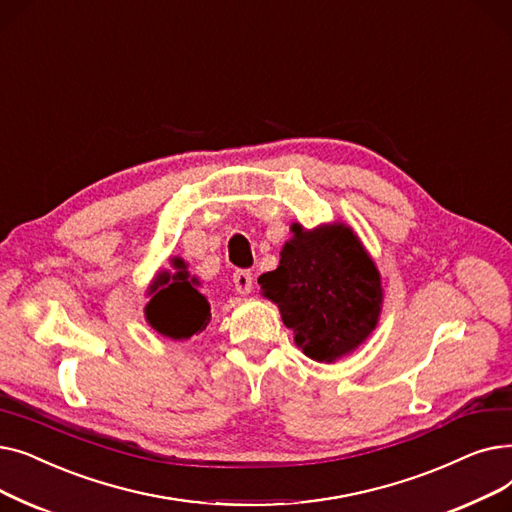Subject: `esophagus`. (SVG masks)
<instances>
[{
	"label": "esophagus",
	"instance_id": "obj_1",
	"mask_svg": "<svg viewBox=\"0 0 512 512\" xmlns=\"http://www.w3.org/2000/svg\"><path fill=\"white\" fill-rule=\"evenodd\" d=\"M233 283H235V289L239 291L241 296H248L252 291V285H254V277L250 271H235L233 273Z\"/></svg>",
	"mask_w": 512,
	"mask_h": 512
}]
</instances>
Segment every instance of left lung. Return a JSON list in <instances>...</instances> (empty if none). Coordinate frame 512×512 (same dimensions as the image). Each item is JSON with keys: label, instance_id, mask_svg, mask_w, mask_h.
I'll list each match as a JSON object with an SVG mask.
<instances>
[{"label": "left lung", "instance_id": "1", "mask_svg": "<svg viewBox=\"0 0 512 512\" xmlns=\"http://www.w3.org/2000/svg\"><path fill=\"white\" fill-rule=\"evenodd\" d=\"M279 266L258 283L279 306L296 346L316 362L356 350L377 327L383 289L373 258L344 223L306 231L291 225Z\"/></svg>", "mask_w": 512, "mask_h": 512}]
</instances>
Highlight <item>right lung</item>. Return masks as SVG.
Segmentation results:
<instances>
[{
    "instance_id": "add662e5",
    "label": "right lung",
    "mask_w": 512,
    "mask_h": 512,
    "mask_svg": "<svg viewBox=\"0 0 512 512\" xmlns=\"http://www.w3.org/2000/svg\"><path fill=\"white\" fill-rule=\"evenodd\" d=\"M173 266L175 273L162 271L152 281L145 319L160 335L181 342L206 329L210 304L200 291V281L189 277L187 264L181 258H173Z\"/></svg>"
}]
</instances>
